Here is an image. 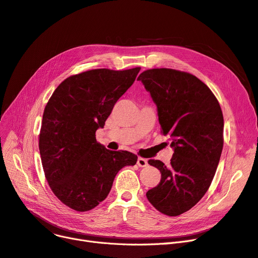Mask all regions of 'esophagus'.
<instances>
[{"label":"esophagus","mask_w":258,"mask_h":258,"mask_svg":"<svg viewBox=\"0 0 258 258\" xmlns=\"http://www.w3.org/2000/svg\"><path fill=\"white\" fill-rule=\"evenodd\" d=\"M137 164L140 167H145V166H148V160L147 159H143V158H141V157H139L138 160H137Z\"/></svg>","instance_id":"1"}]
</instances>
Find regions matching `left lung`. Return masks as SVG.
<instances>
[{"label":"left lung","instance_id":"1","mask_svg":"<svg viewBox=\"0 0 258 258\" xmlns=\"http://www.w3.org/2000/svg\"><path fill=\"white\" fill-rule=\"evenodd\" d=\"M158 109L161 134L174 149L170 165L149 160L161 173L147 197L155 209L178 216L204 197L214 178L223 147V116L216 97L197 77L171 69L138 77Z\"/></svg>","mask_w":258,"mask_h":258}]
</instances>
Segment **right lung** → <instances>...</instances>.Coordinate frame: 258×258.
<instances>
[{
  "mask_svg": "<svg viewBox=\"0 0 258 258\" xmlns=\"http://www.w3.org/2000/svg\"><path fill=\"white\" fill-rule=\"evenodd\" d=\"M139 72L140 67L83 72L66 78L48 100L39 135L42 165L52 193L73 210L96 208L122 167L137 162L135 154L97 142L96 131Z\"/></svg>",
  "mask_w": 258,
  "mask_h": 258,
  "instance_id": "obj_1",
  "label": "right lung"
}]
</instances>
